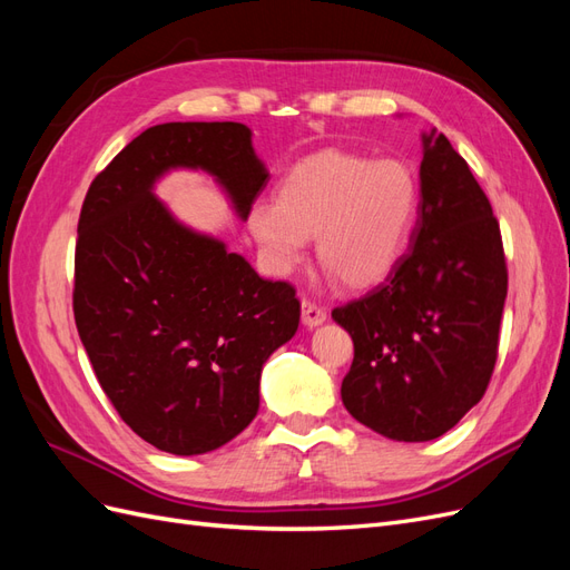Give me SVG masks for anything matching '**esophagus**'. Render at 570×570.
<instances>
[{
	"label": "esophagus",
	"instance_id": "esophagus-1",
	"mask_svg": "<svg viewBox=\"0 0 570 570\" xmlns=\"http://www.w3.org/2000/svg\"><path fill=\"white\" fill-rule=\"evenodd\" d=\"M325 308L321 306V304H316L314 299H302V321H304V325H308V327H314V325H321L323 321H325Z\"/></svg>",
	"mask_w": 570,
	"mask_h": 570
}]
</instances>
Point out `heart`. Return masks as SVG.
Returning a JSON list of instances; mask_svg holds the SVG:
<instances>
[{
  "label": "heart",
  "instance_id": "b5f03b06",
  "mask_svg": "<svg viewBox=\"0 0 570 570\" xmlns=\"http://www.w3.org/2000/svg\"><path fill=\"white\" fill-rule=\"evenodd\" d=\"M419 216V183L396 159L321 151L283 180L275 204H256L249 228L278 268L316 237L323 268L352 289L381 283L404 254Z\"/></svg>",
  "mask_w": 570,
  "mask_h": 570
}]
</instances>
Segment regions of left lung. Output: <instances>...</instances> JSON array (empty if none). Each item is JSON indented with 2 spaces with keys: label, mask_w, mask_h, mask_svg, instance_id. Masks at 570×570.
<instances>
[{
  "label": "left lung",
  "mask_w": 570,
  "mask_h": 570,
  "mask_svg": "<svg viewBox=\"0 0 570 570\" xmlns=\"http://www.w3.org/2000/svg\"><path fill=\"white\" fill-rule=\"evenodd\" d=\"M419 220L404 256L364 297L333 308L352 335V416L390 440L452 430L485 394L509 287L502 230L469 164L423 135Z\"/></svg>",
  "instance_id": "left-lung-1"
}]
</instances>
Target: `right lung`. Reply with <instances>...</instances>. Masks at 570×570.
I'll use <instances>...</instances> for the list:
<instances>
[{"instance_id":"add662e5","label":"right lung","mask_w":570,"mask_h":570,"mask_svg":"<svg viewBox=\"0 0 570 570\" xmlns=\"http://www.w3.org/2000/svg\"><path fill=\"white\" fill-rule=\"evenodd\" d=\"M214 174L247 218L268 174L243 124H164L85 195L73 316L97 381L132 433L168 454L218 450L254 421L264 361L297 333L299 299L151 195L164 170Z\"/></svg>"}]
</instances>
